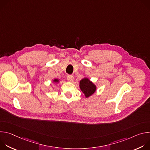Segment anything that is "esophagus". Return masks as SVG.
<instances>
[{
	"label": "esophagus",
	"instance_id": "34e87169",
	"mask_svg": "<svg viewBox=\"0 0 150 150\" xmlns=\"http://www.w3.org/2000/svg\"><path fill=\"white\" fill-rule=\"evenodd\" d=\"M67 80L68 81H69V82H73L74 81V76H72V75H68L67 76Z\"/></svg>",
	"mask_w": 150,
	"mask_h": 150
}]
</instances>
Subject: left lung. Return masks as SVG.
I'll use <instances>...</instances> for the list:
<instances>
[{"label": "left lung", "mask_w": 150, "mask_h": 150, "mask_svg": "<svg viewBox=\"0 0 150 150\" xmlns=\"http://www.w3.org/2000/svg\"><path fill=\"white\" fill-rule=\"evenodd\" d=\"M79 87L86 98L93 95L96 91V85L87 78H84L80 81Z\"/></svg>", "instance_id": "8db88e82"}]
</instances>
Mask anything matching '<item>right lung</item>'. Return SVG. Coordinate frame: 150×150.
<instances>
[{"label": "right lung", "mask_w": 150, "mask_h": 150, "mask_svg": "<svg viewBox=\"0 0 150 150\" xmlns=\"http://www.w3.org/2000/svg\"><path fill=\"white\" fill-rule=\"evenodd\" d=\"M59 80L57 79H54L53 80V82H59Z\"/></svg>", "instance_id": "right-lung-1"}]
</instances>
